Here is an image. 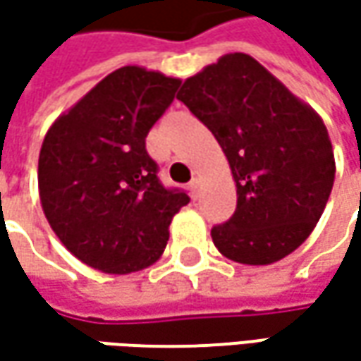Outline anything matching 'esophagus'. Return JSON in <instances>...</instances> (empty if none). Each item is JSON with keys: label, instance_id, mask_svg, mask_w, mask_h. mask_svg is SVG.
Here are the masks:
<instances>
[{"label": "esophagus", "instance_id": "34e87169", "mask_svg": "<svg viewBox=\"0 0 361 361\" xmlns=\"http://www.w3.org/2000/svg\"><path fill=\"white\" fill-rule=\"evenodd\" d=\"M188 188H190V195L197 199V197H199V190H201V178H197V176H195V178L188 183Z\"/></svg>", "mask_w": 361, "mask_h": 361}]
</instances>
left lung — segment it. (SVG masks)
Instances as JSON below:
<instances>
[{"mask_svg": "<svg viewBox=\"0 0 361 361\" xmlns=\"http://www.w3.org/2000/svg\"><path fill=\"white\" fill-rule=\"evenodd\" d=\"M176 98L215 134L237 185V209L211 229L223 255L269 265L312 235L336 178L334 148L312 106L247 54L187 78Z\"/></svg>", "mask_w": 361, "mask_h": 361, "instance_id": "8db88e82", "label": "left lung"}]
</instances>
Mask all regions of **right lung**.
<instances>
[{
  "label": "right lung",
  "mask_w": 361,
  "mask_h": 361,
  "mask_svg": "<svg viewBox=\"0 0 361 361\" xmlns=\"http://www.w3.org/2000/svg\"><path fill=\"white\" fill-rule=\"evenodd\" d=\"M178 78L124 66L49 126L37 160L44 215L63 247L94 269L152 265L173 216L190 199L160 185L146 134L174 100Z\"/></svg>",
  "instance_id": "add662e5"
}]
</instances>
